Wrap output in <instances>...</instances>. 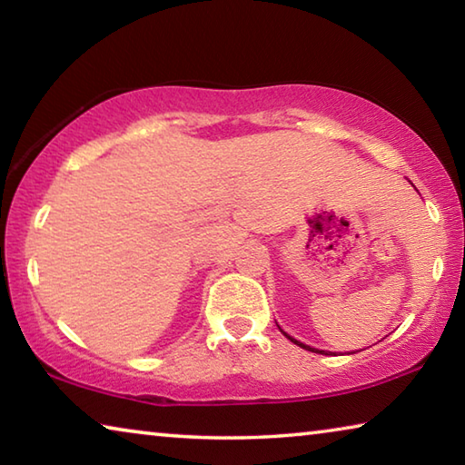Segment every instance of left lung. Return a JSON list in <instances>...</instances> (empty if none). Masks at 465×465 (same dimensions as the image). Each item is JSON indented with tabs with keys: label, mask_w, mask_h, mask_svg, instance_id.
<instances>
[{
	"label": "left lung",
	"mask_w": 465,
	"mask_h": 465,
	"mask_svg": "<svg viewBox=\"0 0 465 465\" xmlns=\"http://www.w3.org/2000/svg\"><path fill=\"white\" fill-rule=\"evenodd\" d=\"M282 334H285V332H282ZM287 338H289V341L291 342H295L297 346H302V349H305V351H312V352H324V351H318V349H312V346H308V344H303V342H299V341H295V338H291L289 334H285Z\"/></svg>",
	"instance_id": "1"
}]
</instances>
